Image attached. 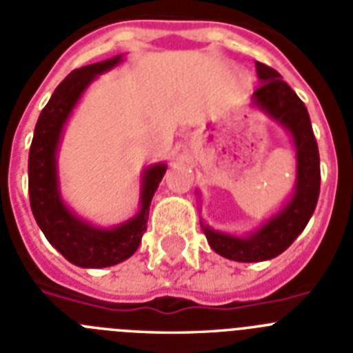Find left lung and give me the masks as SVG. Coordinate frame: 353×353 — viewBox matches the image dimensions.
Segmentation results:
<instances>
[{"label": "left lung", "instance_id": "1", "mask_svg": "<svg viewBox=\"0 0 353 353\" xmlns=\"http://www.w3.org/2000/svg\"><path fill=\"white\" fill-rule=\"evenodd\" d=\"M254 66L260 85L253 93V105L268 112L292 136L296 147V185L285 206L251 235L235 236L201 224L210 248L235 262H263L283 253L312 217L321 183L318 143L305 103L291 85L282 81L276 70L262 62H254Z\"/></svg>", "mask_w": 353, "mask_h": 353}]
</instances>
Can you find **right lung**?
I'll use <instances>...</instances> for the list:
<instances>
[{
	"label": "right lung",
	"mask_w": 353,
	"mask_h": 353,
	"mask_svg": "<svg viewBox=\"0 0 353 353\" xmlns=\"http://www.w3.org/2000/svg\"><path fill=\"white\" fill-rule=\"evenodd\" d=\"M120 62L121 55H117L71 71L41 111L28 154V194L35 222L50 244L68 262L79 268H111L134 254L147 230L154 192L158 190L167 172L165 163L145 168L141 174L140 212L120 226H93L77 217L62 201L59 190L57 150L64 125L88 85Z\"/></svg>",
	"instance_id": "add662e5"
}]
</instances>
